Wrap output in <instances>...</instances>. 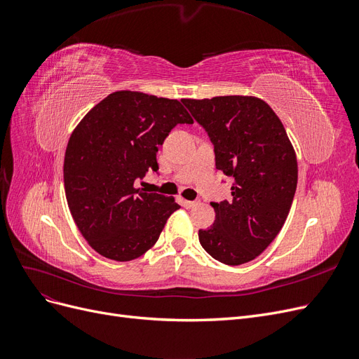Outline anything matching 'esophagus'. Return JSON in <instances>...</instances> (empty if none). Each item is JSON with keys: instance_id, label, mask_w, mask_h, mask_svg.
<instances>
[{"instance_id": "obj_1", "label": "esophagus", "mask_w": 359, "mask_h": 359, "mask_svg": "<svg viewBox=\"0 0 359 359\" xmlns=\"http://www.w3.org/2000/svg\"><path fill=\"white\" fill-rule=\"evenodd\" d=\"M181 203H182L184 208H187V210L194 208V206H198V205H199V202H196V201H186V199H182V201H181Z\"/></svg>"}]
</instances>
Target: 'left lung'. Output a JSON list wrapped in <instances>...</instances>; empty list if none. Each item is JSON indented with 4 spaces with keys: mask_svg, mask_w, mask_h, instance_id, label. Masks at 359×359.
Segmentation results:
<instances>
[{
    "mask_svg": "<svg viewBox=\"0 0 359 359\" xmlns=\"http://www.w3.org/2000/svg\"><path fill=\"white\" fill-rule=\"evenodd\" d=\"M214 145L215 168L232 177V202H212L214 224L199 231L205 252L226 265L256 259L274 241L298 182L295 149L280 118L252 95L184 99Z\"/></svg>",
    "mask_w": 359,
    "mask_h": 359,
    "instance_id": "obj_1",
    "label": "left lung"
}]
</instances>
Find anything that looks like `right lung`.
Returning a JSON list of instances; mask_svg holds the SVG:
<instances>
[{
  "mask_svg": "<svg viewBox=\"0 0 359 359\" xmlns=\"http://www.w3.org/2000/svg\"><path fill=\"white\" fill-rule=\"evenodd\" d=\"M177 124H193L178 100L137 91H116L73 130L64 157V189L73 220L97 253L128 262L153 247L173 198L136 189Z\"/></svg>",
  "mask_w": 359,
  "mask_h": 359,
  "instance_id": "1",
  "label": "right lung"
}]
</instances>
